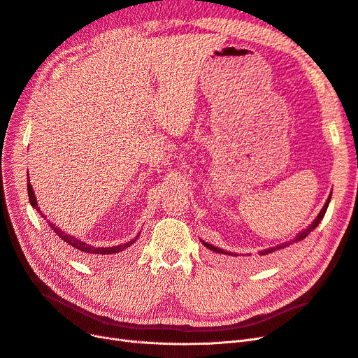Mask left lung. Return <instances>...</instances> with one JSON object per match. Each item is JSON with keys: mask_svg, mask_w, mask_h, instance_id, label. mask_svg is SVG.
Masks as SVG:
<instances>
[{"mask_svg": "<svg viewBox=\"0 0 358 358\" xmlns=\"http://www.w3.org/2000/svg\"><path fill=\"white\" fill-rule=\"evenodd\" d=\"M330 199H331V196H329V199H327V201H326V204H324V208L321 209V212L318 213V216L315 218V221H313L306 230H303V231H300L294 239L292 241H289V242H285V243H280V245H278V246H275V248H268V249H264V251H259V255H267V254H272V252H275V251H279V249H284V248H287V246H289L291 243H296V242H300V241H303L305 239V237L312 231V230H315L317 227H318V224L321 222V220L324 218V215H326V210H327V208H329V203H330ZM203 242V241H201ZM203 245L208 248V249H210V251H213V252H216V254H222V255H231V257H237V254H231V252H227V251H224V249H220V248H216V246H213V245H210V243H206V242H203Z\"/></svg>", "mask_w": 358, "mask_h": 358, "instance_id": "8db88e82", "label": "left lung"}]
</instances>
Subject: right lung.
Segmentation results:
<instances>
[{
	"label": "right lung",
	"mask_w": 358,
	"mask_h": 358,
	"mask_svg": "<svg viewBox=\"0 0 358 358\" xmlns=\"http://www.w3.org/2000/svg\"><path fill=\"white\" fill-rule=\"evenodd\" d=\"M28 180H29V179H28ZM27 187H28V197H29L31 206H32V208H34L41 216H45V215L41 213V210L38 209V204H37V200H36V196H34V191H32V187H31L29 182H28ZM49 225H50V229L53 230V233H57L58 237H61V239H62L64 242H67L70 246L76 248V249H78V251H80V252H83V254H86V255H112V254H117V252L124 251V249L131 246V245L138 239V236H140V234H137L133 241H129V242L122 243V245H117V246L95 248V246H92V245H90V243H85V242H82V241H79V239H76L74 236H70V234H67L66 231H62V230L59 229V227H55V224H49Z\"/></svg>",
	"instance_id": "right-lung-1"
}]
</instances>
